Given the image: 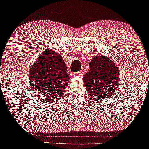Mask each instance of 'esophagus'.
<instances>
[{"label":"esophagus","mask_w":149,"mask_h":149,"mask_svg":"<svg viewBox=\"0 0 149 149\" xmlns=\"http://www.w3.org/2000/svg\"><path fill=\"white\" fill-rule=\"evenodd\" d=\"M82 75H83L82 72H78L74 73V77H81Z\"/></svg>","instance_id":"esophagus-1"}]
</instances>
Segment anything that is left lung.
I'll return each mask as SVG.
<instances>
[{
	"mask_svg": "<svg viewBox=\"0 0 149 149\" xmlns=\"http://www.w3.org/2000/svg\"><path fill=\"white\" fill-rule=\"evenodd\" d=\"M89 68V72L84 76V84L89 95L95 102H102L116 93L120 74L111 59L97 55L91 60Z\"/></svg>",
	"mask_w": 149,
	"mask_h": 149,
	"instance_id": "1",
	"label": "left lung"
}]
</instances>
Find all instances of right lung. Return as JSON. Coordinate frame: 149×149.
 I'll return each mask as SVG.
<instances>
[{"instance_id": "add662e5", "label": "right lung", "mask_w": 149, "mask_h": 149, "mask_svg": "<svg viewBox=\"0 0 149 149\" xmlns=\"http://www.w3.org/2000/svg\"><path fill=\"white\" fill-rule=\"evenodd\" d=\"M60 54L46 49L30 67L29 84L43 100L53 103L64 95L70 77Z\"/></svg>"}]
</instances>
